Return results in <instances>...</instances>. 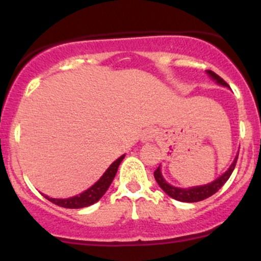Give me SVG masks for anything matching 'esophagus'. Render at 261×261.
I'll return each mask as SVG.
<instances>
[{
	"instance_id": "obj_1",
	"label": "esophagus",
	"mask_w": 261,
	"mask_h": 261,
	"mask_svg": "<svg viewBox=\"0 0 261 261\" xmlns=\"http://www.w3.org/2000/svg\"><path fill=\"white\" fill-rule=\"evenodd\" d=\"M155 136H156V130H155V128H146V130H144L143 135H141V141H143V143L152 141L155 139Z\"/></svg>"
}]
</instances>
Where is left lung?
<instances>
[{"label":"left lung","instance_id":"8db88e82","mask_svg":"<svg viewBox=\"0 0 261 261\" xmlns=\"http://www.w3.org/2000/svg\"><path fill=\"white\" fill-rule=\"evenodd\" d=\"M207 73H208V74L211 75L213 80L217 82L218 84L228 87V84L226 83V82L223 81L220 75L216 74L215 72H212V70H207ZM238 158H239V155H236L235 160H233V163L231 164V167L228 168V170L225 173V174L221 175L220 178H217V179H216L215 181H212V183L206 184V186L192 187V188H177V187L170 186V184H168L167 181L164 180V178H163L162 173H160V167L154 172V178H155V180L158 181V184H159L160 188H162L163 191L168 194V196L172 197V198L177 199V201H180V202H189V203H191V202H199V201H203V199L208 198V197H211L212 194H215L216 192H217L218 189H220L221 187H222L223 184L228 180L230 175L232 174L233 169H235Z\"/></svg>","mask_w":261,"mask_h":261}]
</instances>
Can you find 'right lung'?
Returning a JSON list of instances; mask_svg holds the SVG:
<instances>
[{
  "mask_svg": "<svg viewBox=\"0 0 261 261\" xmlns=\"http://www.w3.org/2000/svg\"><path fill=\"white\" fill-rule=\"evenodd\" d=\"M125 158V155L118 158L116 162L112 163L110 165L109 169L105 172V174L99 178V180L97 183H94L91 188L87 189L83 193L78 194V196L72 197V198H65V199H58V198H50V197L45 196L46 199H49L50 202H53L54 204L60 207H64V208H82V207H88L91 204L96 203L97 201L102 198L106 191L109 189V187L111 186L112 180H114L116 173H117L118 165L121 164L122 159Z\"/></svg>",
  "mask_w": 261,
  "mask_h": 261,
  "instance_id": "add662e5",
  "label": "right lung"
}]
</instances>
